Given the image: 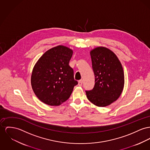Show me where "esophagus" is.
Masks as SVG:
<instances>
[{
  "instance_id": "esophagus-1",
  "label": "esophagus",
  "mask_w": 150,
  "mask_h": 150,
  "mask_svg": "<svg viewBox=\"0 0 150 150\" xmlns=\"http://www.w3.org/2000/svg\"><path fill=\"white\" fill-rule=\"evenodd\" d=\"M82 85V80H81L80 81H79V83H78V85L79 86H81Z\"/></svg>"
}]
</instances>
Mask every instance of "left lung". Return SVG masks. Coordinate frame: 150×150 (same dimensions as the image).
Masks as SVG:
<instances>
[{"mask_svg":"<svg viewBox=\"0 0 150 150\" xmlns=\"http://www.w3.org/2000/svg\"><path fill=\"white\" fill-rule=\"evenodd\" d=\"M95 85L86 91L88 99L94 105L106 107L118 100L125 85V75L121 62L109 48L98 47L90 52Z\"/></svg>","mask_w":150,"mask_h":150,"instance_id":"obj_1","label":"left lung"}]
</instances>
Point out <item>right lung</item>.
I'll use <instances>...</instances> for the list:
<instances>
[{
	"instance_id": "add662e5",
	"label": "right lung",
	"mask_w": 150,
	"mask_h": 150,
	"mask_svg": "<svg viewBox=\"0 0 150 150\" xmlns=\"http://www.w3.org/2000/svg\"><path fill=\"white\" fill-rule=\"evenodd\" d=\"M73 53L69 48L58 45L45 52L35 64L31 74V86L43 103L59 106L70 97L74 86L78 84L69 65Z\"/></svg>"
}]
</instances>
